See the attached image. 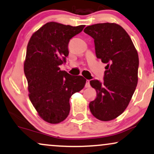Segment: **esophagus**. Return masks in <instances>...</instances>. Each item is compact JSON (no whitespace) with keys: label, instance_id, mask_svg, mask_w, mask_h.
I'll return each mask as SVG.
<instances>
[{"label":"esophagus","instance_id":"34e87169","mask_svg":"<svg viewBox=\"0 0 154 154\" xmlns=\"http://www.w3.org/2000/svg\"><path fill=\"white\" fill-rule=\"evenodd\" d=\"M86 88H89L91 85H90V80H86V84H85Z\"/></svg>","mask_w":154,"mask_h":154}]
</instances>
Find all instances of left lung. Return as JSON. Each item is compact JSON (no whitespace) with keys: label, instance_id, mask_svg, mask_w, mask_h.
Listing matches in <instances>:
<instances>
[{"label":"left lung","instance_id":"8db88e82","mask_svg":"<svg viewBox=\"0 0 154 154\" xmlns=\"http://www.w3.org/2000/svg\"><path fill=\"white\" fill-rule=\"evenodd\" d=\"M84 32L94 39L96 57L107 64L103 82L90 81L97 93L89 103L91 112L100 121L113 120L126 109L137 86V51L129 35L116 23H96Z\"/></svg>","mask_w":154,"mask_h":154}]
</instances>
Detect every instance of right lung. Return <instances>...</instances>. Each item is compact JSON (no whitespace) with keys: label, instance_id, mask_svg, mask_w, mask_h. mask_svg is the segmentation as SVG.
Returning a JSON list of instances; mask_svg holds the SVG:
<instances>
[{"label":"right lung","instance_id":"add662e5","mask_svg":"<svg viewBox=\"0 0 154 154\" xmlns=\"http://www.w3.org/2000/svg\"><path fill=\"white\" fill-rule=\"evenodd\" d=\"M84 25L72 26L54 21L45 23L32 35L23 66L30 100L39 116L58 123L68 116L70 98L84 87L86 79L60 70L68 56V43Z\"/></svg>","mask_w":154,"mask_h":154}]
</instances>
